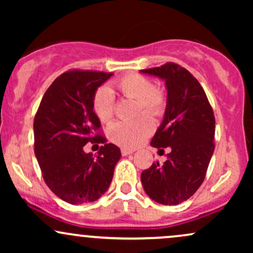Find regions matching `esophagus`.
<instances>
[{
	"mask_svg": "<svg viewBox=\"0 0 253 253\" xmlns=\"http://www.w3.org/2000/svg\"><path fill=\"white\" fill-rule=\"evenodd\" d=\"M133 152H134V150H130V149H121V153H123V156L132 155Z\"/></svg>",
	"mask_w": 253,
	"mask_h": 253,
	"instance_id": "34e87169",
	"label": "esophagus"
}]
</instances>
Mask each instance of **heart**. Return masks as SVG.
Returning a JSON list of instances; mask_svg holds the SVG:
<instances>
[{
    "label": "heart",
    "instance_id": "1",
    "mask_svg": "<svg viewBox=\"0 0 253 253\" xmlns=\"http://www.w3.org/2000/svg\"><path fill=\"white\" fill-rule=\"evenodd\" d=\"M119 91L124 96L138 101V113L159 117L164 113L165 97L156 89L152 81L138 74L127 75L117 82ZM94 110L102 123H108L114 115V94L107 86H101L94 95ZM155 129L149 115L141 114L130 121H118L108 128V138L123 147L140 145Z\"/></svg>",
    "mask_w": 253,
    "mask_h": 253
}]
</instances>
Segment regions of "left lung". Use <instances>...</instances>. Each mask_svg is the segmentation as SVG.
I'll list each match as a JSON object with an SVG mask.
<instances>
[{
	"mask_svg": "<svg viewBox=\"0 0 253 253\" xmlns=\"http://www.w3.org/2000/svg\"><path fill=\"white\" fill-rule=\"evenodd\" d=\"M161 78L167 88V107L151 146L169 149L168 161L141 172L145 193L153 201L176 206L187 201L202 184L214 152L215 119L206 92L189 71L173 63L140 70Z\"/></svg>",
	"mask_w": 253,
	"mask_h": 253,
	"instance_id": "8db88e82",
	"label": "left lung"
}]
</instances>
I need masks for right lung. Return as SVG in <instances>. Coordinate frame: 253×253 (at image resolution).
<instances>
[{
    "instance_id": "right-lung-1",
    "label": "right lung",
    "mask_w": 253,
    "mask_h": 253,
    "mask_svg": "<svg viewBox=\"0 0 253 253\" xmlns=\"http://www.w3.org/2000/svg\"><path fill=\"white\" fill-rule=\"evenodd\" d=\"M113 74L74 70L54 80L34 118V153L43 181L63 201L94 202L109 188L121 157L94 130L101 121L94 113V95ZM102 142L97 155L84 152L86 142Z\"/></svg>"
}]
</instances>
